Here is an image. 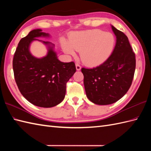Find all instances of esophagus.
<instances>
[{"instance_id":"1","label":"esophagus","mask_w":151,"mask_h":151,"mask_svg":"<svg viewBox=\"0 0 151 151\" xmlns=\"http://www.w3.org/2000/svg\"><path fill=\"white\" fill-rule=\"evenodd\" d=\"M76 69L77 70H80L81 69V66L78 63H76Z\"/></svg>"}]
</instances>
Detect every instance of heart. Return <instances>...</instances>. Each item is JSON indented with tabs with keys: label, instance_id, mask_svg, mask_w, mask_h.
Masks as SVG:
<instances>
[{
	"label": "heart",
	"instance_id": "heart-1",
	"mask_svg": "<svg viewBox=\"0 0 151 151\" xmlns=\"http://www.w3.org/2000/svg\"><path fill=\"white\" fill-rule=\"evenodd\" d=\"M115 43L112 34L99 29L74 32L67 42L63 40L62 47L64 52L75 55L80 51L82 61L89 66H97L103 63L110 56Z\"/></svg>",
	"mask_w": 151,
	"mask_h": 151
}]
</instances>
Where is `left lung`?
<instances>
[{
  "label": "left lung",
  "mask_w": 151,
  "mask_h": 151,
  "mask_svg": "<svg viewBox=\"0 0 151 151\" xmlns=\"http://www.w3.org/2000/svg\"><path fill=\"white\" fill-rule=\"evenodd\" d=\"M116 36L113 52L106 61L93 69L82 68L86 96L94 104L108 105L127 93L136 69L135 54L127 36L111 25Z\"/></svg>",
  "instance_id": "left-lung-1"
}]
</instances>
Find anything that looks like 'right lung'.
<instances>
[{
	"label": "right lung",
	"instance_id": "1",
	"mask_svg": "<svg viewBox=\"0 0 151 151\" xmlns=\"http://www.w3.org/2000/svg\"><path fill=\"white\" fill-rule=\"evenodd\" d=\"M49 36L41 29L30 31L19 41L13 59L14 77L21 93L30 103L42 108L55 106L63 100L67 82L76 72L73 62L64 63L58 59L54 44L37 39ZM36 40L48 49L47 55L41 59L29 52L31 43Z\"/></svg>",
	"mask_w": 151,
	"mask_h": 151
}]
</instances>
